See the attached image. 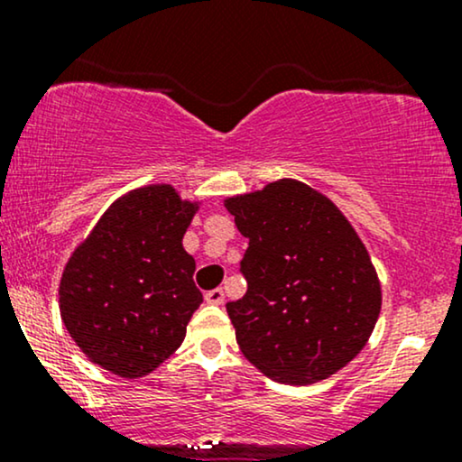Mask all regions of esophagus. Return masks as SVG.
Segmentation results:
<instances>
[{"instance_id": "esophagus-1", "label": "esophagus", "mask_w": 462, "mask_h": 462, "mask_svg": "<svg viewBox=\"0 0 462 462\" xmlns=\"http://www.w3.org/2000/svg\"><path fill=\"white\" fill-rule=\"evenodd\" d=\"M204 300L208 301V304L221 306V304H224V289H213V291H208V293L204 295Z\"/></svg>"}]
</instances>
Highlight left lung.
<instances>
[{
    "label": "left lung",
    "instance_id": "obj_1",
    "mask_svg": "<svg viewBox=\"0 0 462 462\" xmlns=\"http://www.w3.org/2000/svg\"><path fill=\"white\" fill-rule=\"evenodd\" d=\"M226 208L249 238L247 293L226 304L243 356L275 383L330 378L365 347L383 306L367 247L326 195L298 180L227 198Z\"/></svg>",
    "mask_w": 462,
    "mask_h": 462
}]
</instances>
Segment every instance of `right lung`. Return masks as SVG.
I'll list each match as a JSON object with an SVG mask.
<instances>
[{
	"instance_id": "obj_1",
	"label": "right lung",
	"mask_w": 462,
	"mask_h": 462,
	"mask_svg": "<svg viewBox=\"0 0 462 462\" xmlns=\"http://www.w3.org/2000/svg\"><path fill=\"white\" fill-rule=\"evenodd\" d=\"M198 208L171 184L130 190L71 254L58 289L60 317L95 365L143 378L182 346L204 300L182 247Z\"/></svg>"
}]
</instances>
